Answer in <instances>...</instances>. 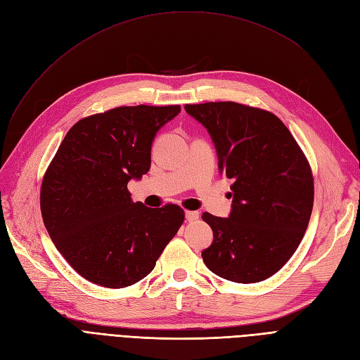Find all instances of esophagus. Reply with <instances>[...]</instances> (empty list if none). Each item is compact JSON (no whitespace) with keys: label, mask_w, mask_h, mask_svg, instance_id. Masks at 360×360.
<instances>
[{"label":"esophagus","mask_w":360,"mask_h":360,"mask_svg":"<svg viewBox=\"0 0 360 360\" xmlns=\"http://www.w3.org/2000/svg\"><path fill=\"white\" fill-rule=\"evenodd\" d=\"M184 217H186L188 222H193V221L198 219L200 213L198 212H186V213H184Z\"/></svg>","instance_id":"1"}]
</instances>
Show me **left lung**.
<instances>
[{
	"label": "left lung",
	"instance_id": "1",
	"mask_svg": "<svg viewBox=\"0 0 360 360\" xmlns=\"http://www.w3.org/2000/svg\"><path fill=\"white\" fill-rule=\"evenodd\" d=\"M209 132L217 168L233 179L228 217L202 213L213 242L201 255L214 275L254 284L275 275L302 242L314 204L309 163L271 112L236 102L186 105Z\"/></svg>",
	"mask_w": 360,
	"mask_h": 360
}]
</instances>
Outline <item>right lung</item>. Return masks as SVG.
<instances>
[{
  "label": "right lung",
  "mask_w": 360,
  "mask_h": 360,
  "mask_svg": "<svg viewBox=\"0 0 360 360\" xmlns=\"http://www.w3.org/2000/svg\"><path fill=\"white\" fill-rule=\"evenodd\" d=\"M180 111L138 105L82 118L51 162L40 191L43 222L60 254L93 284H136L183 224L179 205L150 209L127 191L148 172L156 134Z\"/></svg>",
  "instance_id": "1"
}]
</instances>
